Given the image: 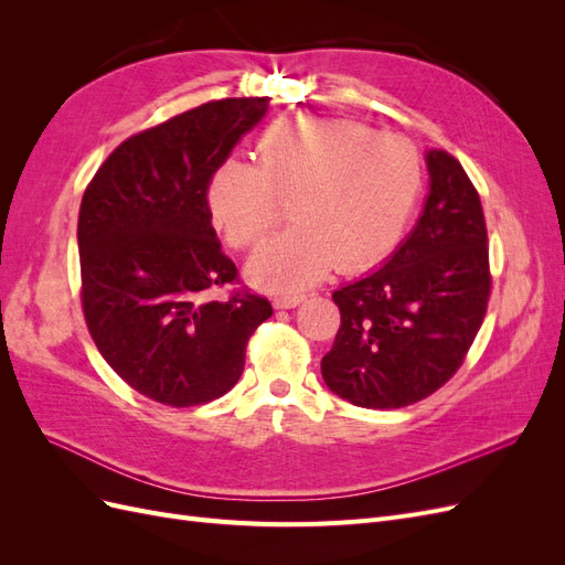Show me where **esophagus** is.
<instances>
[{"mask_svg": "<svg viewBox=\"0 0 565 565\" xmlns=\"http://www.w3.org/2000/svg\"><path fill=\"white\" fill-rule=\"evenodd\" d=\"M303 301L301 295H295V297H276L273 299V306L276 309H295V306H299Z\"/></svg>", "mask_w": 565, "mask_h": 565, "instance_id": "34e87169", "label": "esophagus"}]
</instances>
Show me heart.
<instances>
[{"mask_svg":"<svg viewBox=\"0 0 565 565\" xmlns=\"http://www.w3.org/2000/svg\"><path fill=\"white\" fill-rule=\"evenodd\" d=\"M256 156L259 167L221 160L204 185V204L231 247L254 249L280 224L287 200L297 226L249 264L252 282L270 292H297L332 266L353 273L382 262L422 191L415 146L353 119H282L259 136Z\"/></svg>","mask_w":565,"mask_h":565,"instance_id":"obj_1","label":"heart"}]
</instances>
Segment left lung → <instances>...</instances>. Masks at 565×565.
I'll use <instances>...</instances> for the list:
<instances>
[{
    "mask_svg": "<svg viewBox=\"0 0 565 565\" xmlns=\"http://www.w3.org/2000/svg\"><path fill=\"white\" fill-rule=\"evenodd\" d=\"M431 193L391 259L332 295L341 324L322 380L367 409L431 396L465 363L492 289L481 198L450 152L426 156Z\"/></svg>",
    "mask_w": 565,
    "mask_h": 565,
    "instance_id": "1",
    "label": "left lung"
}]
</instances>
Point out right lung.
Instances as JSON below:
<instances>
[{
    "instance_id": "1",
    "label": "right lung",
    "mask_w": 565,
    "mask_h": 565,
    "mask_svg": "<svg viewBox=\"0 0 565 565\" xmlns=\"http://www.w3.org/2000/svg\"><path fill=\"white\" fill-rule=\"evenodd\" d=\"M266 110L268 98H221L169 117L119 143L84 191V320L106 363L156 403L224 396L249 337L273 316L221 252L204 204L212 169ZM218 288L230 297L214 300Z\"/></svg>"
}]
</instances>
